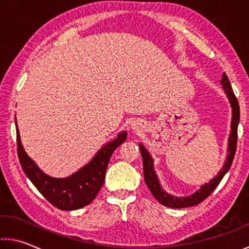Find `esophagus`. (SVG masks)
<instances>
[{
    "instance_id": "34e87169",
    "label": "esophagus",
    "mask_w": 249,
    "mask_h": 249,
    "mask_svg": "<svg viewBox=\"0 0 249 249\" xmlns=\"http://www.w3.org/2000/svg\"><path fill=\"white\" fill-rule=\"evenodd\" d=\"M131 128L133 129L134 132H136V133H139V132H142V129L144 128V125H143V123H142V121H134V122H132V124H131Z\"/></svg>"
}]
</instances>
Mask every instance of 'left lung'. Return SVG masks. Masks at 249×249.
<instances>
[{"label": "left lung", "instance_id": "left-lung-1", "mask_svg": "<svg viewBox=\"0 0 249 249\" xmlns=\"http://www.w3.org/2000/svg\"><path fill=\"white\" fill-rule=\"evenodd\" d=\"M220 84L224 89V93L226 94V96L230 101L231 107V133L228 136V144H227V156L225 160L223 167L220 168V171L217 173L215 177L202 185L196 192L188 196H174L169 194L161 186L160 181L159 179L155 169H154V159L151 154L145 148L143 144H140V151L142 154V159H143V168H144V179L145 183L149 188V191L152 192L153 196L159 200V203L166 207L171 208H185V207H191L195 206L202 203L205 198H207L214 189L218 186L220 180L223 179L225 174L230 171L231 166L232 160H234L235 152H236V144H237V127L239 123V105L238 101L236 98L234 92L231 89V85L226 74L223 73L222 80H220Z\"/></svg>", "mask_w": 249, "mask_h": 249}]
</instances>
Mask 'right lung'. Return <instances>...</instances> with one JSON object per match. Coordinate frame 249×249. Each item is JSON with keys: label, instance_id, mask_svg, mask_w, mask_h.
I'll return each instance as SVG.
<instances>
[{"label": "right lung", "instance_id": "add662e5", "mask_svg": "<svg viewBox=\"0 0 249 249\" xmlns=\"http://www.w3.org/2000/svg\"><path fill=\"white\" fill-rule=\"evenodd\" d=\"M18 155L25 175L49 202L62 211H74L88 206L100 192L105 180V173L113 152L127 139V132L122 131L116 139L102 146L93 159L69 177L56 178L45 174L27 155L23 147L18 128Z\"/></svg>", "mask_w": 249, "mask_h": 249}]
</instances>
